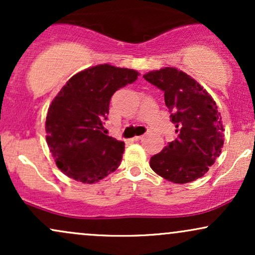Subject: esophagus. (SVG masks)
Masks as SVG:
<instances>
[{"instance_id": "obj_1", "label": "esophagus", "mask_w": 255, "mask_h": 255, "mask_svg": "<svg viewBox=\"0 0 255 255\" xmlns=\"http://www.w3.org/2000/svg\"><path fill=\"white\" fill-rule=\"evenodd\" d=\"M148 134V133H147ZM142 137H145V135H139V136H134L133 140H135V141H139V140H141Z\"/></svg>"}]
</instances>
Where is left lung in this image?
Returning <instances> with one entry per match:
<instances>
[{
  "label": "left lung",
  "instance_id": "obj_1",
  "mask_svg": "<svg viewBox=\"0 0 255 255\" xmlns=\"http://www.w3.org/2000/svg\"><path fill=\"white\" fill-rule=\"evenodd\" d=\"M145 80L164 92L165 105L177 137L150 159L156 174L174 183L203 177L221 153L223 124L207 91L180 69L165 67L148 72Z\"/></svg>",
  "mask_w": 255,
  "mask_h": 255
}]
</instances>
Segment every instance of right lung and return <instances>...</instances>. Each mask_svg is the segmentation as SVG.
<instances>
[{
  "label": "right lung",
  "instance_id": "obj_1",
  "mask_svg": "<svg viewBox=\"0 0 255 255\" xmlns=\"http://www.w3.org/2000/svg\"><path fill=\"white\" fill-rule=\"evenodd\" d=\"M134 69L98 64L67 81L49 107L46 142L57 168L83 183H95L119 168L125 142L103 133L110 99L133 84Z\"/></svg>",
  "mask_w": 255,
  "mask_h": 255
}]
</instances>
